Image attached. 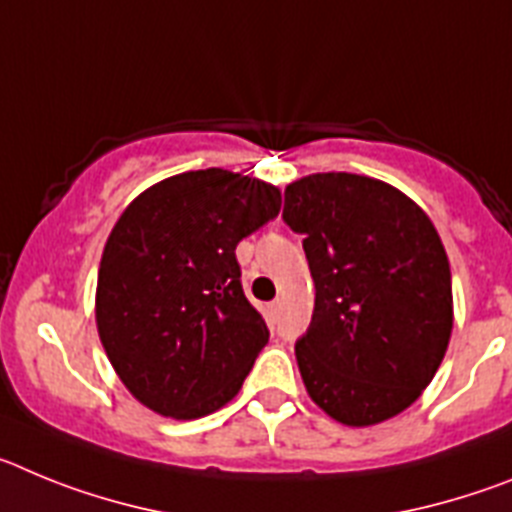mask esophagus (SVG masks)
<instances>
[{"label":"esophagus","mask_w":512,"mask_h":512,"mask_svg":"<svg viewBox=\"0 0 512 512\" xmlns=\"http://www.w3.org/2000/svg\"><path fill=\"white\" fill-rule=\"evenodd\" d=\"M279 307H282V300H274V302H269V315H271V318H274V315H277V312H279Z\"/></svg>","instance_id":"1"}]
</instances>
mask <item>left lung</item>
<instances>
[{
  "instance_id": "1",
  "label": "left lung",
  "mask_w": 512,
  "mask_h": 512,
  "mask_svg": "<svg viewBox=\"0 0 512 512\" xmlns=\"http://www.w3.org/2000/svg\"><path fill=\"white\" fill-rule=\"evenodd\" d=\"M315 284L295 354L310 400L369 428L408 410L436 377L454 330L451 266L436 225L372 176L328 171L284 189Z\"/></svg>"
}]
</instances>
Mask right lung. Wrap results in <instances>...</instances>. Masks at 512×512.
I'll list each match as a JSON object with an SVG mask.
<instances>
[{"label": "right lung", "instance_id": "add662e5", "mask_svg": "<svg viewBox=\"0 0 512 512\" xmlns=\"http://www.w3.org/2000/svg\"><path fill=\"white\" fill-rule=\"evenodd\" d=\"M282 210V192L225 169L140 192L107 235L94 320L130 395L164 418L228 405L269 330L243 295L235 246Z\"/></svg>", "mask_w": 512, "mask_h": 512}]
</instances>
